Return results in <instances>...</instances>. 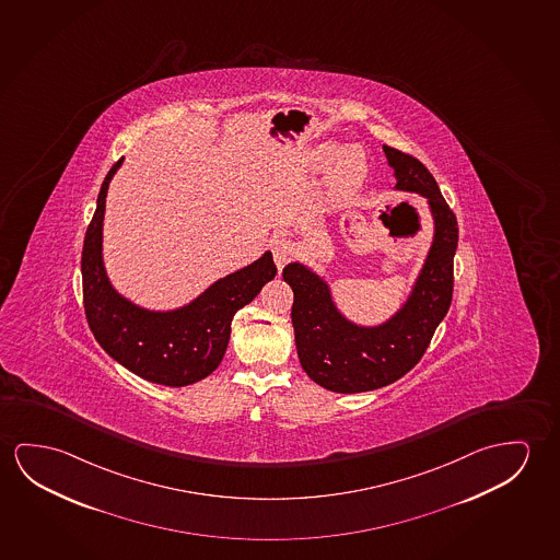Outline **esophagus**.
Here are the masks:
<instances>
[{
  "mask_svg": "<svg viewBox=\"0 0 560 560\" xmlns=\"http://www.w3.org/2000/svg\"><path fill=\"white\" fill-rule=\"evenodd\" d=\"M269 246H271V254H273V259H276L277 269H283L284 264L293 258V242L289 241L284 234H276V236L271 238Z\"/></svg>",
  "mask_w": 560,
  "mask_h": 560,
  "instance_id": "esophagus-1",
  "label": "esophagus"
}]
</instances>
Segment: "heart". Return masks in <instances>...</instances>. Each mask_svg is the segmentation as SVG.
<instances>
[{
  "label": "heart",
  "mask_w": 560,
  "mask_h": 560,
  "mask_svg": "<svg viewBox=\"0 0 560 560\" xmlns=\"http://www.w3.org/2000/svg\"><path fill=\"white\" fill-rule=\"evenodd\" d=\"M312 163L316 168H327L331 164L329 184L339 194H349L359 188L369 173V163L362 149L359 147L343 149V145H339L337 141H326L314 147Z\"/></svg>",
  "instance_id": "1"
}]
</instances>
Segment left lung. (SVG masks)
Listing matches in <instances>:
<instances>
[{
  "mask_svg": "<svg viewBox=\"0 0 560 560\" xmlns=\"http://www.w3.org/2000/svg\"><path fill=\"white\" fill-rule=\"evenodd\" d=\"M396 189L427 198L434 236L421 273L404 306L378 326H359L334 302L329 284L311 267L293 261L283 269L294 301V343L302 369L316 384L337 394H359L387 386L421 361L454 291L457 221L429 168L415 156L384 145Z\"/></svg>",
  "mask_w": 560,
  "mask_h": 560,
  "instance_id": "8db88e82",
  "label": "left lung"
}]
</instances>
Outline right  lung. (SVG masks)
I'll use <instances>...</instances> for the list:
<instances>
[{
    "label": "right lung",
    "instance_id": "add662e5",
    "mask_svg": "<svg viewBox=\"0 0 560 560\" xmlns=\"http://www.w3.org/2000/svg\"><path fill=\"white\" fill-rule=\"evenodd\" d=\"M121 161L104 178L83 242L81 276L86 322L104 351L129 372L161 386H189L207 378L223 361L234 314L276 277L273 256L266 252L176 311H147L128 301L110 284L103 264L106 194Z\"/></svg>",
    "mask_w": 560,
    "mask_h": 560
}]
</instances>
